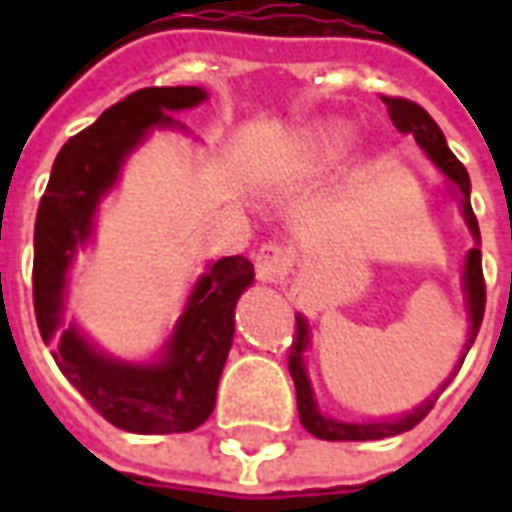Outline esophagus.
Listing matches in <instances>:
<instances>
[{
    "label": "esophagus",
    "instance_id": "1",
    "mask_svg": "<svg viewBox=\"0 0 512 512\" xmlns=\"http://www.w3.org/2000/svg\"><path fill=\"white\" fill-rule=\"evenodd\" d=\"M293 266V255L282 244H263L255 255V271L263 282H279Z\"/></svg>",
    "mask_w": 512,
    "mask_h": 512
}]
</instances>
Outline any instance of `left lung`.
<instances>
[{
    "mask_svg": "<svg viewBox=\"0 0 512 512\" xmlns=\"http://www.w3.org/2000/svg\"><path fill=\"white\" fill-rule=\"evenodd\" d=\"M381 101L389 109V117L395 123L397 131L403 134H411L417 139V145L428 153V158L436 164V167L447 175V178L458 186L461 191V208L463 216H466V224L472 230L474 238H480V227H477V216L472 211V202H469V172L463 167L461 161L455 158V153L447 145V139L441 134V128L436 126V120L422 109L414 101L408 98H395V95H381ZM463 288H466V299H469V318H472V329H469V340H466V348H463L461 362L455 370H461L463 359L472 348L474 337L480 332V323H483L485 312V279H483V257H480V249L474 246L472 252L466 255V271H463ZM304 348H307V321L304 318H296V334H293V345H290L288 367L290 376H293V384H296V403H299V417L301 425L310 430L315 439L326 441H373V439H386V436H397V433H406L414 425H419L422 419L428 417V411L433 408V403L439 400V395L425 400L417 411H411L406 417L395 419V422H370V425H354V422H337V419L323 417L318 406H315V397H312L310 378H307V370H304ZM455 376V373H452ZM452 381V378H450ZM447 381V384H450ZM447 384L441 386V392L447 389Z\"/></svg>",
    "mask_w": 512,
    "mask_h": 512,
    "instance_id": "obj_1",
    "label": "left lung"
}]
</instances>
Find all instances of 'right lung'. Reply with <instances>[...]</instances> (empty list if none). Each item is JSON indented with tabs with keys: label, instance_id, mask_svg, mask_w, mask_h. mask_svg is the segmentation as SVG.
<instances>
[{
	"label": "right lung",
	"instance_id": "1",
	"mask_svg": "<svg viewBox=\"0 0 512 512\" xmlns=\"http://www.w3.org/2000/svg\"><path fill=\"white\" fill-rule=\"evenodd\" d=\"M200 101V87H145L109 106L62 145L35 219L32 301L40 337L51 345L62 376L106 422L128 433H189L211 417L233 345L235 301L252 285L255 268L244 255L216 260L197 282L156 365L115 362L98 354L76 326H62L65 271L76 246L93 233L95 205L112 189L123 158L153 126H175L167 109Z\"/></svg>",
	"mask_w": 512,
	"mask_h": 512
}]
</instances>
